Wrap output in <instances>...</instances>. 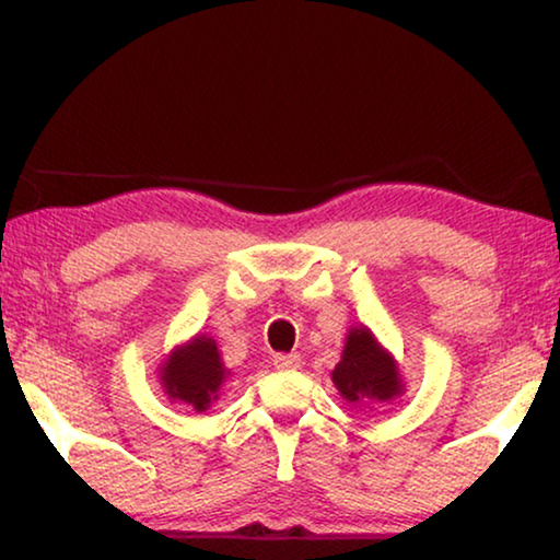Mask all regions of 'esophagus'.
Masks as SVG:
<instances>
[{"label":"esophagus","mask_w":560,"mask_h":560,"mask_svg":"<svg viewBox=\"0 0 560 560\" xmlns=\"http://www.w3.org/2000/svg\"><path fill=\"white\" fill-rule=\"evenodd\" d=\"M273 365H277L279 370H296L299 365H302V358H299L296 352H289V355L273 358Z\"/></svg>","instance_id":"esophagus-1"}]
</instances>
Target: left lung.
I'll use <instances>...</instances> for the list:
<instances>
[{"mask_svg":"<svg viewBox=\"0 0 560 560\" xmlns=\"http://www.w3.org/2000/svg\"><path fill=\"white\" fill-rule=\"evenodd\" d=\"M332 383L348 404L381 406L406 393L398 360L377 342L370 327H350L342 358L332 370Z\"/></svg>","mask_w":560,"mask_h":560,"instance_id":"8db88e82","label":"left lung"}]
</instances>
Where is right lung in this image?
<instances>
[{
    "label": "right lung",
    "instance_id": "add662e5",
    "mask_svg": "<svg viewBox=\"0 0 560 560\" xmlns=\"http://www.w3.org/2000/svg\"><path fill=\"white\" fill-rule=\"evenodd\" d=\"M156 377L170 404H185L192 411H208L220 398V390L231 377L220 358L218 342L210 335H195L177 345L156 368Z\"/></svg>",
    "mask_w": 560,
    "mask_h": 560
}]
</instances>
